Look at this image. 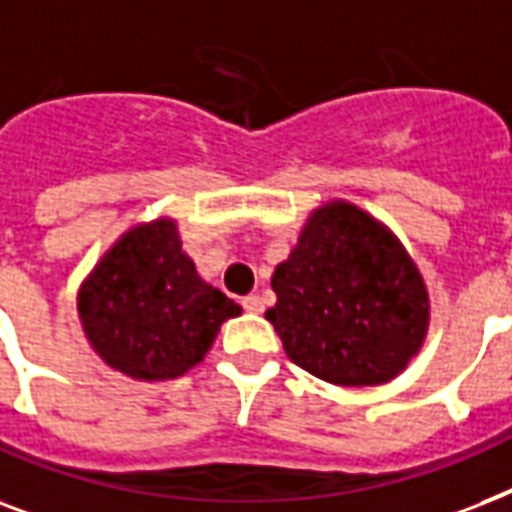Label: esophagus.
Listing matches in <instances>:
<instances>
[{
    "label": "esophagus",
    "mask_w": 512,
    "mask_h": 512,
    "mask_svg": "<svg viewBox=\"0 0 512 512\" xmlns=\"http://www.w3.org/2000/svg\"><path fill=\"white\" fill-rule=\"evenodd\" d=\"M243 307H245V312H253V315H259V312H264V301H261L259 296H245Z\"/></svg>",
    "instance_id": "esophagus-1"
}]
</instances>
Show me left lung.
<instances>
[{
	"label": "left lung",
	"instance_id": "1",
	"mask_svg": "<svg viewBox=\"0 0 512 512\" xmlns=\"http://www.w3.org/2000/svg\"><path fill=\"white\" fill-rule=\"evenodd\" d=\"M267 320L285 355L339 387L395 379L425 342L430 299L406 248L350 202L312 211L272 275Z\"/></svg>",
	"mask_w": 512,
	"mask_h": 512
}]
</instances>
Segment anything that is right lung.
<instances>
[{"mask_svg":"<svg viewBox=\"0 0 512 512\" xmlns=\"http://www.w3.org/2000/svg\"><path fill=\"white\" fill-rule=\"evenodd\" d=\"M77 310L106 366L162 382L197 366L240 304L197 275L173 219L138 224L104 253L79 288Z\"/></svg>","mask_w":512,"mask_h":512,"instance_id":"obj_1","label":"right lung"}]
</instances>
